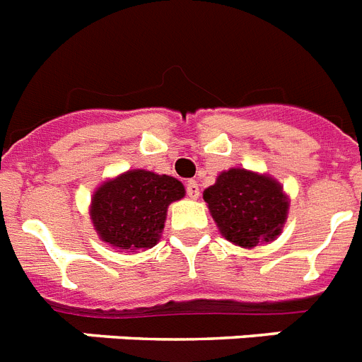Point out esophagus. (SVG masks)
I'll return each instance as SVG.
<instances>
[{
	"label": "esophagus",
	"instance_id": "34e87169",
	"mask_svg": "<svg viewBox=\"0 0 362 362\" xmlns=\"http://www.w3.org/2000/svg\"><path fill=\"white\" fill-rule=\"evenodd\" d=\"M187 196L192 199H196L199 196V187H198V183L194 181V179L187 181Z\"/></svg>",
	"mask_w": 362,
	"mask_h": 362
}]
</instances>
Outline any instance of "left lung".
<instances>
[{
	"instance_id": "left-lung-1",
	"label": "left lung",
	"mask_w": 362,
	"mask_h": 362,
	"mask_svg": "<svg viewBox=\"0 0 362 362\" xmlns=\"http://www.w3.org/2000/svg\"><path fill=\"white\" fill-rule=\"evenodd\" d=\"M207 202L222 237L240 247L279 237L288 213V198L276 179L244 168H231L205 188Z\"/></svg>"
}]
</instances>
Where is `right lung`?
Here are the masks:
<instances>
[{"mask_svg":"<svg viewBox=\"0 0 362 362\" xmlns=\"http://www.w3.org/2000/svg\"><path fill=\"white\" fill-rule=\"evenodd\" d=\"M183 196V183L175 177L129 170L98 187L92 223L101 240L116 250H149L159 242L168 205Z\"/></svg>","mask_w":362,"mask_h":362,"instance_id":"1","label":"right lung"}]
</instances>
